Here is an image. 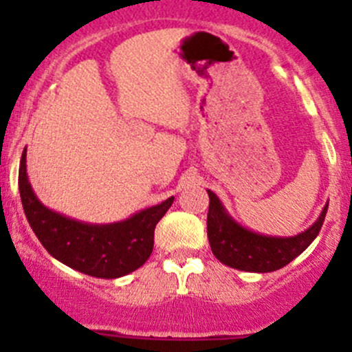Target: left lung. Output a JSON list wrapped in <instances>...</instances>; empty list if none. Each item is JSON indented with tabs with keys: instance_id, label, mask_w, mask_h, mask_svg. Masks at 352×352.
Returning <instances> with one entry per match:
<instances>
[{
	"instance_id": "8db88e82",
	"label": "left lung",
	"mask_w": 352,
	"mask_h": 352,
	"mask_svg": "<svg viewBox=\"0 0 352 352\" xmlns=\"http://www.w3.org/2000/svg\"><path fill=\"white\" fill-rule=\"evenodd\" d=\"M208 239L214 257L225 265L247 272H272L285 267L317 239L329 202L317 221L294 236L261 235L236 223L212 190H208Z\"/></svg>"
}]
</instances>
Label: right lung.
Segmentation results:
<instances>
[{"label": "right lung", "mask_w": 352, "mask_h": 352, "mask_svg": "<svg viewBox=\"0 0 352 352\" xmlns=\"http://www.w3.org/2000/svg\"><path fill=\"white\" fill-rule=\"evenodd\" d=\"M19 189L28 225L45 250L67 267L102 279L129 274L148 261L156 223L173 202L172 196L124 221L107 225L78 221L45 208L35 196L27 177V150L20 160Z\"/></svg>", "instance_id": "add662e5"}]
</instances>
